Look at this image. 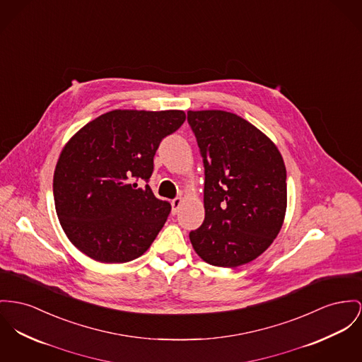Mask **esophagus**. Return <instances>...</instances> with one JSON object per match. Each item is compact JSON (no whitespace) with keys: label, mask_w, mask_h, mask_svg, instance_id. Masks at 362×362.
<instances>
[{"label":"esophagus","mask_w":362,"mask_h":362,"mask_svg":"<svg viewBox=\"0 0 362 362\" xmlns=\"http://www.w3.org/2000/svg\"><path fill=\"white\" fill-rule=\"evenodd\" d=\"M182 206V199L181 197H175L171 200V207H173V214L175 216L178 211H180V207Z\"/></svg>","instance_id":"34e87169"}]
</instances>
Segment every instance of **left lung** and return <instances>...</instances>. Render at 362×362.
<instances>
[{"label":"left lung","instance_id":"obj_1","mask_svg":"<svg viewBox=\"0 0 362 362\" xmlns=\"http://www.w3.org/2000/svg\"><path fill=\"white\" fill-rule=\"evenodd\" d=\"M204 165V221L189 233L207 264L236 267L277 238L287 210V171L273 141L236 114L188 111Z\"/></svg>","mask_w":362,"mask_h":362}]
</instances>
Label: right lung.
I'll use <instances>...</instances> for the list:
<instances>
[{"label": "right lung", "mask_w": 362, "mask_h": 362, "mask_svg": "<svg viewBox=\"0 0 362 362\" xmlns=\"http://www.w3.org/2000/svg\"><path fill=\"white\" fill-rule=\"evenodd\" d=\"M184 121L178 110H114L85 124L63 148L53 175L54 207L81 252L123 264L149 248L171 206L137 181H149L160 141Z\"/></svg>", "instance_id": "right-lung-1"}]
</instances>
